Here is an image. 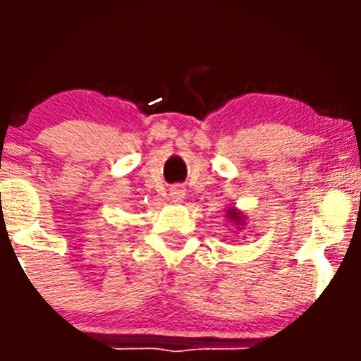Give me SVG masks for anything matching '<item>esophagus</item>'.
I'll return each instance as SVG.
<instances>
[{"instance_id":"34e87169","label":"esophagus","mask_w":361,"mask_h":361,"mask_svg":"<svg viewBox=\"0 0 361 361\" xmlns=\"http://www.w3.org/2000/svg\"><path fill=\"white\" fill-rule=\"evenodd\" d=\"M184 195H186V190L183 186H171L170 188V199L173 204H180L184 200Z\"/></svg>"}]
</instances>
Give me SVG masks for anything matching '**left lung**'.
I'll return each instance as SVG.
<instances>
[{"mask_svg": "<svg viewBox=\"0 0 361 361\" xmlns=\"http://www.w3.org/2000/svg\"><path fill=\"white\" fill-rule=\"evenodd\" d=\"M224 216L228 219V222H231L233 229H237V231L244 228L245 220H247V216H245L240 209L235 208V206H228V208L224 209Z\"/></svg>", "mask_w": 361, "mask_h": 361, "instance_id": "left-lung-1", "label": "left lung"}]
</instances>
